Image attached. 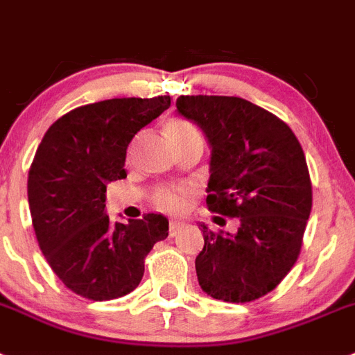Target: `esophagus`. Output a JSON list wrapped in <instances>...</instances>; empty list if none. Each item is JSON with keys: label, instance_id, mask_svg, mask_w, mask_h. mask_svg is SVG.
<instances>
[{"label": "esophagus", "instance_id": "1", "mask_svg": "<svg viewBox=\"0 0 355 355\" xmlns=\"http://www.w3.org/2000/svg\"><path fill=\"white\" fill-rule=\"evenodd\" d=\"M182 227H184V223H182V221H171V223H169V236H175V234L182 229Z\"/></svg>", "mask_w": 355, "mask_h": 355}]
</instances>
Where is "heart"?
I'll use <instances>...</instances> for the list:
<instances>
[{"label": "heart", "mask_w": 355, "mask_h": 355, "mask_svg": "<svg viewBox=\"0 0 355 355\" xmlns=\"http://www.w3.org/2000/svg\"><path fill=\"white\" fill-rule=\"evenodd\" d=\"M168 135L173 139L177 135L186 134V132H193L195 128L189 125V123L182 121V119H175L168 125ZM191 198H193V189L187 186H178V187H164V189H159L153 196V202H155L157 207L160 211L169 212V214H180V212L186 211L189 207Z\"/></svg>", "instance_id": "heart-1"}]
</instances>
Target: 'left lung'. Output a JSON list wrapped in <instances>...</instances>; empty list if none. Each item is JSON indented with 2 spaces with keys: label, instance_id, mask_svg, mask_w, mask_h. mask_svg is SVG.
I'll return each mask as SVG.
<instances>
[{
  "label": "left lung",
  "instance_id": "1",
  "mask_svg": "<svg viewBox=\"0 0 355 355\" xmlns=\"http://www.w3.org/2000/svg\"><path fill=\"white\" fill-rule=\"evenodd\" d=\"M177 110L211 144L209 211L239 220L232 234L200 225V286L218 300H257L280 284L300 255L313 207L304 150L282 119L243 98L180 96Z\"/></svg>",
  "mask_w": 355,
  "mask_h": 355
}]
</instances>
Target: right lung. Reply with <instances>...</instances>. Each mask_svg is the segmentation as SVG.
I'll return each instance as SVG.
<instances>
[{
    "instance_id": "obj_1",
    "label": "right lung",
    "mask_w": 355,
    "mask_h": 355,
    "mask_svg": "<svg viewBox=\"0 0 355 355\" xmlns=\"http://www.w3.org/2000/svg\"><path fill=\"white\" fill-rule=\"evenodd\" d=\"M171 98H112L58 118L42 137L28 171L33 230L64 286L94 302L139 286L144 259L168 237V218L112 223L107 184L126 177V148L137 132L169 109Z\"/></svg>"
}]
</instances>
